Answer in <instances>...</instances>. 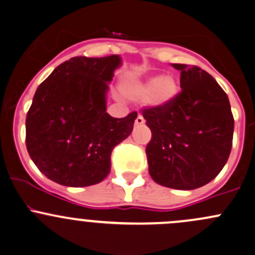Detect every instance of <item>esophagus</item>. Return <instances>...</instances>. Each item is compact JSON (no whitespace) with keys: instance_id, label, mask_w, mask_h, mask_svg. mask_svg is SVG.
Listing matches in <instances>:
<instances>
[{"instance_id":"esophagus-1","label":"esophagus","mask_w":255,"mask_h":255,"mask_svg":"<svg viewBox=\"0 0 255 255\" xmlns=\"http://www.w3.org/2000/svg\"><path fill=\"white\" fill-rule=\"evenodd\" d=\"M143 124H145V119H143L142 115H138L135 120V125L136 127H141V125H143Z\"/></svg>"}]
</instances>
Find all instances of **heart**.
I'll list each match as a JSON object with an SVG mask.
<instances>
[{"mask_svg": "<svg viewBox=\"0 0 255 255\" xmlns=\"http://www.w3.org/2000/svg\"><path fill=\"white\" fill-rule=\"evenodd\" d=\"M122 92L133 102H147L151 108L163 109L172 106L180 93V86L173 76L154 75L145 80H133L122 86Z\"/></svg>", "mask_w": 255, "mask_h": 255, "instance_id": "heart-1", "label": "heart"}]
</instances>
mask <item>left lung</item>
Listing matches in <instances>:
<instances>
[{"instance_id":"left-lung-1","label":"left lung","mask_w":255,"mask_h":255,"mask_svg":"<svg viewBox=\"0 0 255 255\" xmlns=\"http://www.w3.org/2000/svg\"><path fill=\"white\" fill-rule=\"evenodd\" d=\"M182 92L168 108L142 112L152 138L146 147L148 172L159 185L193 190L225 167L232 148L233 120L227 94L200 67L174 64Z\"/></svg>"}]
</instances>
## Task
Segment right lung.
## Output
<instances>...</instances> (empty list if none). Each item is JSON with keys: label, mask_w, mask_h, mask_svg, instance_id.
I'll return each mask as SVG.
<instances>
[{"label": "right lung", "mask_w": 255, "mask_h": 255, "mask_svg": "<svg viewBox=\"0 0 255 255\" xmlns=\"http://www.w3.org/2000/svg\"><path fill=\"white\" fill-rule=\"evenodd\" d=\"M123 60L76 56L62 62L34 94L25 119L31 161L50 180L81 188L98 184L110 172V156L128 137L137 118L107 113L109 83Z\"/></svg>", "instance_id": "right-lung-1"}]
</instances>
